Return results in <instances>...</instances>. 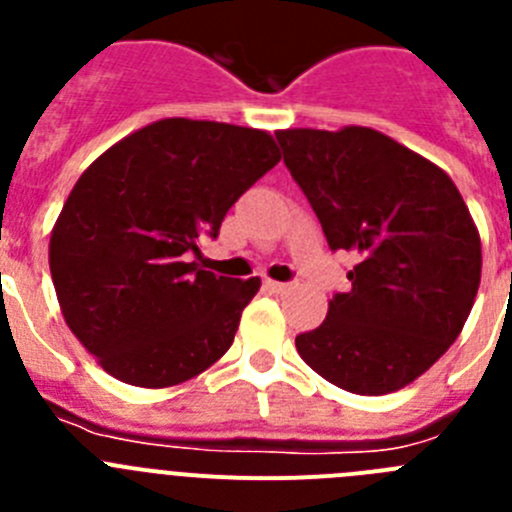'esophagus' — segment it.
<instances>
[{"instance_id": "obj_1", "label": "esophagus", "mask_w": 512, "mask_h": 512, "mask_svg": "<svg viewBox=\"0 0 512 512\" xmlns=\"http://www.w3.org/2000/svg\"><path fill=\"white\" fill-rule=\"evenodd\" d=\"M266 289H271V292H277V295H284V292H289L292 289V284L289 282H274V279H266Z\"/></svg>"}]
</instances>
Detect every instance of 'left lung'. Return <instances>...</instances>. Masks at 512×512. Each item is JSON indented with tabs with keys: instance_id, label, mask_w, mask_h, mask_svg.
Here are the masks:
<instances>
[{
	"instance_id": "1",
	"label": "left lung",
	"mask_w": 512,
	"mask_h": 512,
	"mask_svg": "<svg viewBox=\"0 0 512 512\" xmlns=\"http://www.w3.org/2000/svg\"><path fill=\"white\" fill-rule=\"evenodd\" d=\"M328 246L354 253L348 292L295 338L312 372L354 395L408 387L449 351L482 279V241L451 176L361 125L277 130Z\"/></svg>"
}]
</instances>
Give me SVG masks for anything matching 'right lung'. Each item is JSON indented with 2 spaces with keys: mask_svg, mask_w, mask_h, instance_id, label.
<instances>
[{
  "mask_svg": "<svg viewBox=\"0 0 512 512\" xmlns=\"http://www.w3.org/2000/svg\"><path fill=\"white\" fill-rule=\"evenodd\" d=\"M279 158L266 130L166 117L79 176L48 264L63 320L110 377L161 390L228 351L261 279L215 277L189 253Z\"/></svg>",
  "mask_w": 512,
  "mask_h": 512,
  "instance_id": "right-lung-1",
  "label": "right lung"
}]
</instances>
